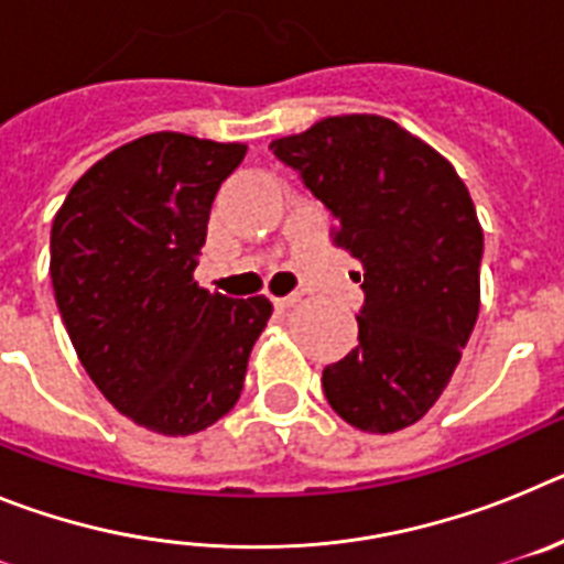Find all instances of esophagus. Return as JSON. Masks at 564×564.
<instances>
[{"instance_id":"esophagus-1","label":"esophagus","mask_w":564,"mask_h":564,"mask_svg":"<svg viewBox=\"0 0 564 564\" xmlns=\"http://www.w3.org/2000/svg\"><path fill=\"white\" fill-rule=\"evenodd\" d=\"M299 302V293H291V296H276L273 299V305L279 307V311H288V307H293Z\"/></svg>"}]
</instances>
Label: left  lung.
I'll return each mask as SVG.
<instances>
[{
    "mask_svg": "<svg viewBox=\"0 0 564 564\" xmlns=\"http://www.w3.org/2000/svg\"><path fill=\"white\" fill-rule=\"evenodd\" d=\"M271 149L364 268L358 347L322 372L327 403L361 432L406 430L446 390L480 313L482 228L466 183L381 115L322 118Z\"/></svg>",
    "mask_w": 564,
    "mask_h": 564,
    "instance_id": "left-lung-1",
    "label": "left lung"
}]
</instances>
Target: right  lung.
Masks as SVG:
<instances>
[{
  "mask_svg": "<svg viewBox=\"0 0 564 564\" xmlns=\"http://www.w3.org/2000/svg\"><path fill=\"white\" fill-rule=\"evenodd\" d=\"M246 143L154 132L69 188L50 231V279L78 361L121 415L194 435L239 401L273 305L194 282L217 188Z\"/></svg>",
  "mask_w": 564,
  "mask_h": 564,
  "instance_id": "add662e5",
  "label": "right lung"
}]
</instances>
